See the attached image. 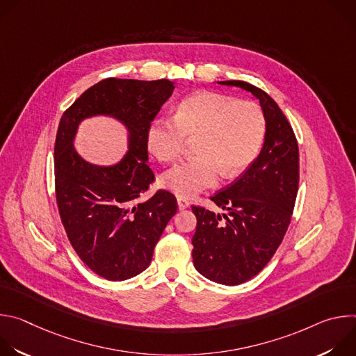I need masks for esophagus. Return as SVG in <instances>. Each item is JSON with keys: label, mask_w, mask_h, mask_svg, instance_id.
<instances>
[{"label": "esophagus", "mask_w": 356, "mask_h": 356, "mask_svg": "<svg viewBox=\"0 0 356 356\" xmlns=\"http://www.w3.org/2000/svg\"><path fill=\"white\" fill-rule=\"evenodd\" d=\"M177 206H179V210H186L190 207V202L184 198H177Z\"/></svg>", "instance_id": "obj_1"}]
</instances>
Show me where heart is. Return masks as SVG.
Returning <instances> with one entry per match:
<instances>
[{
    "label": "heart",
    "mask_w": 356,
    "mask_h": 356,
    "mask_svg": "<svg viewBox=\"0 0 356 356\" xmlns=\"http://www.w3.org/2000/svg\"><path fill=\"white\" fill-rule=\"evenodd\" d=\"M265 129V115L257 103L198 91L180 101L175 120L152 121L147 146L159 162L170 163L195 139V158L169 169L159 180L165 190L191 198L214 186L220 172L231 179L245 170L259 154Z\"/></svg>",
    "instance_id": "obj_1"
}]
</instances>
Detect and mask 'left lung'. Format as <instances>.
Instances as JSON below:
<instances>
[{
    "mask_svg": "<svg viewBox=\"0 0 356 356\" xmlns=\"http://www.w3.org/2000/svg\"><path fill=\"white\" fill-rule=\"evenodd\" d=\"M218 83L252 92L266 121L259 156L211 197L228 216L191 207L197 218L191 239L194 268L216 283L236 286L257 276L283 241L298 190V145L291 125L269 94L239 80Z\"/></svg>",
    "mask_w": 356,
    "mask_h": 356,
    "instance_id": "8db88e82",
    "label": "left lung"
}]
</instances>
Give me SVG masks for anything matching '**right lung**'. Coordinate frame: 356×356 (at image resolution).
I'll list each match as a JSON object with an SVG mask.
<instances>
[{
  "label": "right lung",
  "mask_w": 356,
  "mask_h": 356,
  "mask_svg": "<svg viewBox=\"0 0 356 356\" xmlns=\"http://www.w3.org/2000/svg\"><path fill=\"white\" fill-rule=\"evenodd\" d=\"M175 90L166 79H106L86 90L62 115L55 142V188L67 238L98 276L120 282L143 272L170 218L176 197L158 190L136 202L155 181L147 166V129ZM107 115L129 131L127 155L113 167L86 163L72 142L86 118Z\"/></svg>",
  "instance_id": "add662e5"
}]
</instances>
